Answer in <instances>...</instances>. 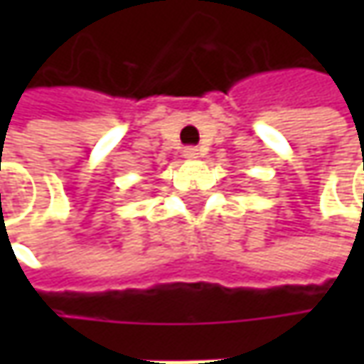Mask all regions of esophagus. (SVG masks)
<instances>
[{
    "label": "esophagus",
    "instance_id": "obj_1",
    "mask_svg": "<svg viewBox=\"0 0 364 364\" xmlns=\"http://www.w3.org/2000/svg\"><path fill=\"white\" fill-rule=\"evenodd\" d=\"M182 156L188 158V160H196V158H200V149H198V147H186V149L182 151Z\"/></svg>",
    "mask_w": 364,
    "mask_h": 364
}]
</instances>
